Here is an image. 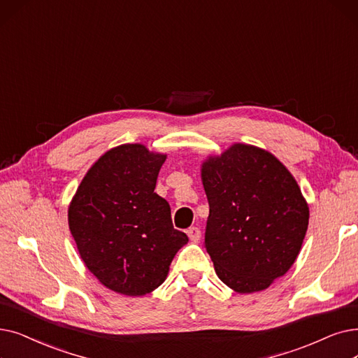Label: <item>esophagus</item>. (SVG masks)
Masks as SVG:
<instances>
[{
    "label": "esophagus",
    "mask_w": 358,
    "mask_h": 358,
    "mask_svg": "<svg viewBox=\"0 0 358 358\" xmlns=\"http://www.w3.org/2000/svg\"><path fill=\"white\" fill-rule=\"evenodd\" d=\"M187 236L193 243H197L200 240V229L197 227H192L187 229Z\"/></svg>",
    "instance_id": "esophagus-1"
}]
</instances>
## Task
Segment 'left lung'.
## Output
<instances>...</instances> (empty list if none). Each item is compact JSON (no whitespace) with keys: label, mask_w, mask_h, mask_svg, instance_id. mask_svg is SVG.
Segmentation results:
<instances>
[{"label":"left lung","mask_w":358,"mask_h":358,"mask_svg":"<svg viewBox=\"0 0 358 358\" xmlns=\"http://www.w3.org/2000/svg\"><path fill=\"white\" fill-rule=\"evenodd\" d=\"M201 181L216 275L241 294L266 289L289 271L308 227L297 181L272 153L241 143L203 162Z\"/></svg>","instance_id":"left-lung-1"}]
</instances>
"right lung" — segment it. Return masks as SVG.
<instances>
[{
  "label": "right lung",
  "instance_id": "add662e5",
  "mask_svg": "<svg viewBox=\"0 0 358 358\" xmlns=\"http://www.w3.org/2000/svg\"><path fill=\"white\" fill-rule=\"evenodd\" d=\"M166 155L143 145L108 150L82 180L69 208V225L87 269L124 295L158 288L189 237L171 220L168 201L155 193Z\"/></svg>",
  "mask_w": 358,
  "mask_h": 358
}]
</instances>
